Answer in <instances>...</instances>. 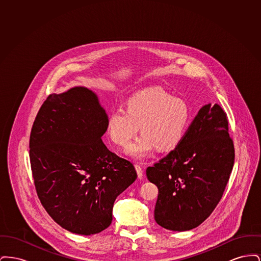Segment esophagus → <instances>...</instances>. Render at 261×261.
I'll return each instance as SVG.
<instances>
[{"label": "esophagus", "instance_id": "34e87169", "mask_svg": "<svg viewBox=\"0 0 261 261\" xmlns=\"http://www.w3.org/2000/svg\"><path fill=\"white\" fill-rule=\"evenodd\" d=\"M135 169H136L137 174H138V177L139 178H142L143 177V168L139 165V164H135Z\"/></svg>", "mask_w": 261, "mask_h": 261}]
</instances>
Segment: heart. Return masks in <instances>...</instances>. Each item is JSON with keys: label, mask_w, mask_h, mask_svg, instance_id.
I'll list each match as a JSON object with an SVG mask.
<instances>
[{"label": "heart", "mask_w": 261, "mask_h": 261, "mask_svg": "<svg viewBox=\"0 0 261 261\" xmlns=\"http://www.w3.org/2000/svg\"><path fill=\"white\" fill-rule=\"evenodd\" d=\"M191 111L184 99L173 98L160 87L149 88L130 97L126 109H115L108 117V134L112 142L125 147L140 126L142 135L127 149L133 159L143 160L155 149L177 148L186 134Z\"/></svg>", "instance_id": "1"}]
</instances>
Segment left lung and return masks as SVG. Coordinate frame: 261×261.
<instances>
[{"label": "left lung", "instance_id": "8db88e82", "mask_svg": "<svg viewBox=\"0 0 261 261\" xmlns=\"http://www.w3.org/2000/svg\"><path fill=\"white\" fill-rule=\"evenodd\" d=\"M222 108L199 110L180 145L147 168L156 185L155 222L171 231H188L202 223L216 207L232 172L235 149Z\"/></svg>", "mask_w": 261, "mask_h": 261}]
</instances>
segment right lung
<instances>
[{
	"mask_svg": "<svg viewBox=\"0 0 261 261\" xmlns=\"http://www.w3.org/2000/svg\"><path fill=\"white\" fill-rule=\"evenodd\" d=\"M107 124L97 95L78 86L50 95L32 126L29 155L38 198L71 233L107 229L114 200L137 179L133 164L101 141Z\"/></svg>",
	"mask_w": 261,
	"mask_h": 261,
	"instance_id": "1",
	"label": "right lung"
}]
</instances>
